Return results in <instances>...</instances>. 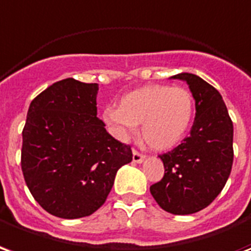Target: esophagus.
<instances>
[{
    "instance_id": "1",
    "label": "esophagus",
    "mask_w": 251,
    "mask_h": 251,
    "mask_svg": "<svg viewBox=\"0 0 251 251\" xmlns=\"http://www.w3.org/2000/svg\"><path fill=\"white\" fill-rule=\"evenodd\" d=\"M144 159H146V156H144L143 153H140V152H138L136 150H133L132 151L133 163H142V162H144Z\"/></svg>"
}]
</instances>
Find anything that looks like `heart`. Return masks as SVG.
Returning a JSON list of instances; mask_svg holds the SVG:
<instances>
[{"label":"heart","instance_id":"obj_1","mask_svg":"<svg viewBox=\"0 0 251 251\" xmlns=\"http://www.w3.org/2000/svg\"><path fill=\"white\" fill-rule=\"evenodd\" d=\"M193 93L184 87L152 84L120 98L119 108H107L104 122L126 140L142 123V138L153 150L167 151L186 136L194 118Z\"/></svg>","mask_w":251,"mask_h":251}]
</instances>
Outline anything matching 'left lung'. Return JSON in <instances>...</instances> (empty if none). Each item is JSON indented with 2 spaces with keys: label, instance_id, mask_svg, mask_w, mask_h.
<instances>
[{
  "label": "left lung",
  "instance_id": "8db88e82",
  "mask_svg": "<svg viewBox=\"0 0 251 251\" xmlns=\"http://www.w3.org/2000/svg\"><path fill=\"white\" fill-rule=\"evenodd\" d=\"M195 100L190 136L159 155L164 164L160 182L150 191L167 213L187 215L207 207L227 182L233 166V122L221 93L193 73H179Z\"/></svg>",
  "mask_w": 251,
  "mask_h": 251
}]
</instances>
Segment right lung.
<instances>
[{
  "mask_svg": "<svg viewBox=\"0 0 251 251\" xmlns=\"http://www.w3.org/2000/svg\"><path fill=\"white\" fill-rule=\"evenodd\" d=\"M99 84L64 78L33 99L23 129L21 168L33 198L54 217H88L105 202L132 151L96 116Z\"/></svg>",
  "mask_w": 251,
  "mask_h": 251,
  "instance_id": "obj_1",
  "label": "right lung"
}]
</instances>
